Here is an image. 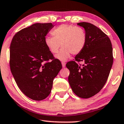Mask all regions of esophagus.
I'll return each mask as SVG.
<instances>
[{"instance_id":"obj_1","label":"esophagus","mask_w":124,"mask_h":124,"mask_svg":"<svg viewBox=\"0 0 124 124\" xmlns=\"http://www.w3.org/2000/svg\"><path fill=\"white\" fill-rule=\"evenodd\" d=\"M62 68H65V63L64 62H62Z\"/></svg>"}]
</instances>
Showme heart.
I'll return each mask as SVG.
<instances>
[{
	"instance_id": "obj_1",
	"label": "heart",
	"mask_w": 124,
	"mask_h": 124,
	"mask_svg": "<svg viewBox=\"0 0 124 124\" xmlns=\"http://www.w3.org/2000/svg\"><path fill=\"white\" fill-rule=\"evenodd\" d=\"M53 37L47 36L45 42L52 53H58L56 59L62 62L69 59L71 54L77 55L82 51L86 45V34L83 28L74 25L62 24L52 31Z\"/></svg>"
}]
</instances>
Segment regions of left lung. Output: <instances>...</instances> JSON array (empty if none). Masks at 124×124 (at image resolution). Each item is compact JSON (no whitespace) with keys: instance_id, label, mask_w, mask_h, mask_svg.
<instances>
[{"instance_id":"left-lung-1","label":"left lung","mask_w":124,"mask_h":124,"mask_svg":"<svg viewBox=\"0 0 124 124\" xmlns=\"http://www.w3.org/2000/svg\"><path fill=\"white\" fill-rule=\"evenodd\" d=\"M77 25L85 30L86 42L75 59L85 64L81 67L71 61L66 66L70 70L68 80L73 92L88 99L97 94L107 82L113 62V48L109 38L99 28L87 22Z\"/></svg>"}]
</instances>
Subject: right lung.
<instances>
[{
	"label": "right lung",
	"mask_w": 124,
	"mask_h": 124,
	"mask_svg": "<svg viewBox=\"0 0 124 124\" xmlns=\"http://www.w3.org/2000/svg\"><path fill=\"white\" fill-rule=\"evenodd\" d=\"M54 26L51 23L33 24L17 32L11 43V71L19 89L33 100L48 96L53 79L62 68L45 42Z\"/></svg>",
	"instance_id": "1"
}]
</instances>
